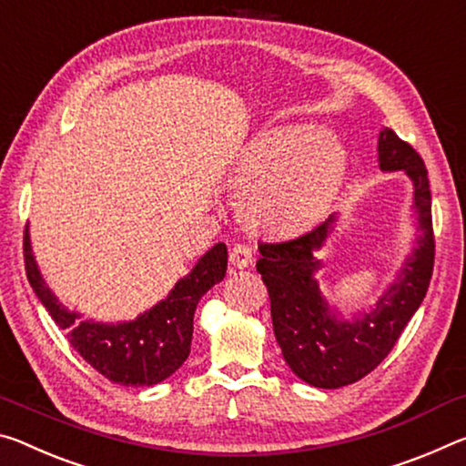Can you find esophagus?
Segmentation results:
<instances>
[{
	"mask_svg": "<svg viewBox=\"0 0 466 466\" xmlns=\"http://www.w3.org/2000/svg\"><path fill=\"white\" fill-rule=\"evenodd\" d=\"M228 262H231L235 268H248V266L254 262V251H251L249 246L238 243V246L231 248V254H228Z\"/></svg>",
	"mask_w": 466,
	"mask_h": 466,
	"instance_id": "esophagus-1",
	"label": "esophagus"
}]
</instances>
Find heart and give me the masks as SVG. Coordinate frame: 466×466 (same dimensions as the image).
I'll return each mask as SVG.
<instances>
[{
    "label": "heart",
    "instance_id": "heart-1",
    "mask_svg": "<svg viewBox=\"0 0 466 466\" xmlns=\"http://www.w3.org/2000/svg\"><path fill=\"white\" fill-rule=\"evenodd\" d=\"M345 171V148L319 127L264 129L246 144L235 169L241 217L262 233L305 231L330 208Z\"/></svg>",
    "mask_w": 466,
    "mask_h": 466
}]
</instances>
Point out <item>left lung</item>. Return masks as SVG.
I'll return each instance as SVG.
<instances>
[{"label":"left lung","instance_id":"left-lung-1","mask_svg":"<svg viewBox=\"0 0 466 466\" xmlns=\"http://www.w3.org/2000/svg\"><path fill=\"white\" fill-rule=\"evenodd\" d=\"M378 163L386 173L405 171L413 181L417 239L396 279L373 308L345 318L319 291L318 254L337 225V212L291 241L260 243L256 262L270 295L274 337L289 368L305 384L340 388L376 370L421 305L433 270L431 192L423 158L384 127Z\"/></svg>","mask_w":466,"mask_h":466}]
</instances>
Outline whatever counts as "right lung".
<instances>
[{
  "mask_svg": "<svg viewBox=\"0 0 466 466\" xmlns=\"http://www.w3.org/2000/svg\"><path fill=\"white\" fill-rule=\"evenodd\" d=\"M26 277L39 301L67 332L70 345L106 380L121 386H155L187 360L200 297L225 279L227 246L217 243L179 279L165 299L129 322H96L67 309L45 283L25 231Z\"/></svg>",
  "mask_w": 466,
  "mask_h": 466,
  "instance_id": "add662e5",
  "label": "right lung"
}]
</instances>
